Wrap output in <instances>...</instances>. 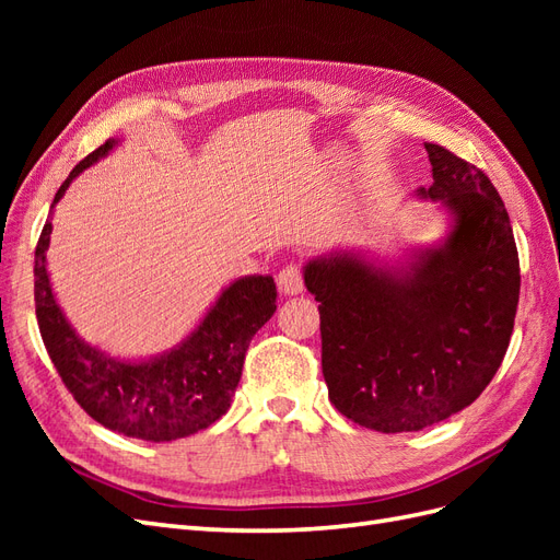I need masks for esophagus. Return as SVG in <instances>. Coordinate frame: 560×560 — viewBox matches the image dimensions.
Segmentation results:
<instances>
[{
  "instance_id": "obj_1",
  "label": "esophagus",
  "mask_w": 560,
  "mask_h": 560,
  "mask_svg": "<svg viewBox=\"0 0 560 560\" xmlns=\"http://www.w3.org/2000/svg\"><path fill=\"white\" fill-rule=\"evenodd\" d=\"M278 290L287 296L303 292V276H301V268L296 264L282 266V270L278 273Z\"/></svg>"
}]
</instances>
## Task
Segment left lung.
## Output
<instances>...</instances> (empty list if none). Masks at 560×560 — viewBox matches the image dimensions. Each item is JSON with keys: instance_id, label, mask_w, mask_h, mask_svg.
I'll use <instances>...</instances> for the list:
<instances>
[{"instance_id": "1", "label": "left lung", "mask_w": 560, "mask_h": 560, "mask_svg": "<svg viewBox=\"0 0 560 560\" xmlns=\"http://www.w3.org/2000/svg\"><path fill=\"white\" fill-rule=\"evenodd\" d=\"M432 198L453 214L446 241L381 268L352 252L313 259L329 399L362 428L418 432L463 411L510 348L521 270L510 214L477 165L425 142Z\"/></svg>"}]
</instances>
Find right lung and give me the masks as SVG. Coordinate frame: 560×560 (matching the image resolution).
Returning a JSON list of instances; mask_svg holds the SVG:
<instances>
[{"instance_id":"obj_1","label":"right lung","mask_w":560,"mask_h":560,"mask_svg":"<svg viewBox=\"0 0 560 560\" xmlns=\"http://www.w3.org/2000/svg\"><path fill=\"white\" fill-rule=\"evenodd\" d=\"M114 144L107 140L74 165L54 206L72 179ZM50 231L54 224L46 219L35 249L37 322L48 358L81 409L107 430L144 442H173L222 418L238 387L252 336L276 313L273 278L235 280L175 350L147 362H121L83 343L58 308L46 273Z\"/></svg>"}]
</instances>
